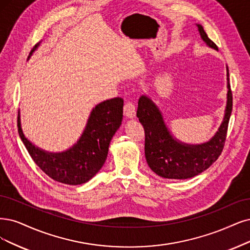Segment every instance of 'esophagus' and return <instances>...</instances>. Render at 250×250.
<instances>
[{"mask_svg": "<svg viewBox=\"0 0 250 250\" xmlns=\"http://www.w3.org/2000/svg\"><path fill=\"white\" fill-rule=\"evenodd\" d=\"M124 113L126 117H134L136 114V108L133 102L131 100H126L125 106H124Z\"/></svg>", "mask_w": 250, "mask_h": 250, "instance_id": "esophagus-1", "label": "esophagus"}]
</instances>
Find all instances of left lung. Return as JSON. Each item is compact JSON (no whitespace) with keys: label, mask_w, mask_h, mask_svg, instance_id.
I'll return each instance as SVG.
<instances>
[{"label":"left lung","mask_w":250,"mask_h":250,"mask_svg":"<svg viewBox=\"0 0 250 250\" xmlns=\"http://www.w3.org/2000/svg\"><path fill=\"white\" fill-rule=\"evenodd\" d=\"M202 39L210 47L217 49L216 44L208 38L204 27L198 24ZM228 71V101L218 132L210 141L200 145H188L175 140L166 126L160 110L153 102L142 96L138 102L137 117L145 132V158L150 169L159 176L169 179L191 178L204 172L223 152L227 139L229 120L233 108Z\"/></svg>","instance_id":"left-lung-1"}]
</instances>
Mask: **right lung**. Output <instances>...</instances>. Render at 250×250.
I'll return each mask as SVG.
<instances>
[{
	"mask_svg": "<svg viewBox=\"0 0 250 250\" xmlns=\"http://www.w3.org/2000/svg\"><path fill=\"white\" fill-rule=\"evenodd\" d=\"M36 44L30 52L38 47ZM124 100L114 98L102 102L91 111L85 130L79 141L69 150L51 153L41 150L24 137L20 114L18 134L35 164L48 176L70 186L87 182L103 167L111 139L123 120Z\"/></svg>",
	"mask_w": 250,
	"mask_h": 250,
	"instance_id": "right-lung-1",
	"label": "right lung"
}]
</instances>
